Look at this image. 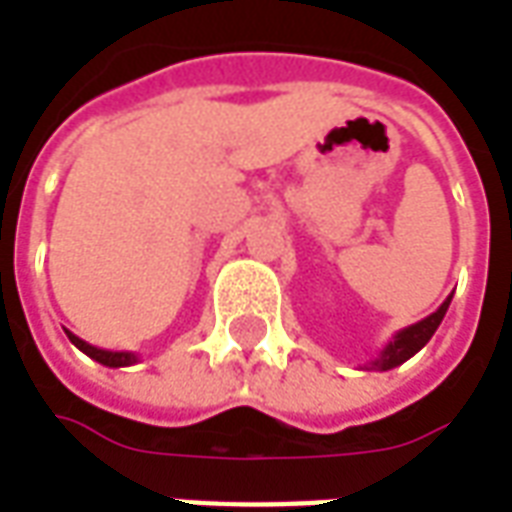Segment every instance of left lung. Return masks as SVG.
Here are the masks:
<instances>
[{
    "instance_id": "left-lung-1",
    "label": "left lung",
    "mask_w": 512,
    "mask_h": 512,
    "mask_svg": "<svg viewBox=\"0 0 512 512\" xmlns=\"http://www.w3.org/2000/svg\"><path fill=\"white\" fill-rule=\"evenodd\" d=\"M450 301L452 296H447L439 310L430 312L428 318H422V321L411 323V326H406V329H400L397 334H392V340L381 348V354L367 365V370H378V373H384V370H392V367L403 365V362H408V359L417 354V351H422V348L428 345L430 337L436 334L439 323L444 321Z\"/></svg>"
}]
</instances>
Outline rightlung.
<instances>
[{"label":"right lung","mask_w":512,"mask_h":512,"mask_svg":"<svg viewBox=\"0 0 512 512\" xmlns=\"http://www.w3.org/2000/svg\"><path fill=\"white\" fill-rule=\"evenodd\" d=\"M68 334V340H71L82 354H87L90 359H95L98 365L104 367H128V365H136L139 362V356L131 354V351H106V348H95V345L84 343L82 337H76L73 332H65Z\"/></svg>","instance_id":"1"}]
</instances>
